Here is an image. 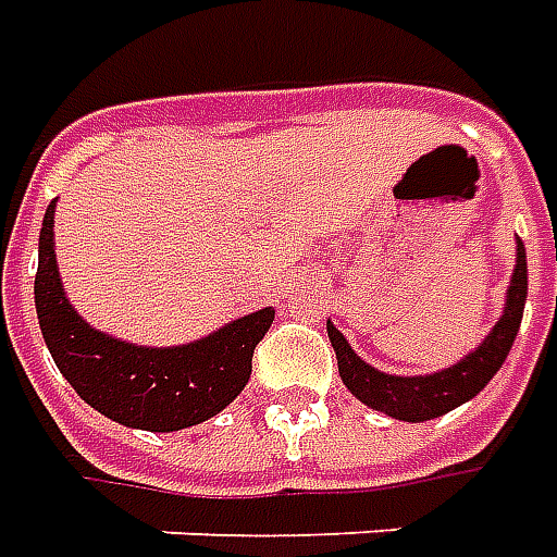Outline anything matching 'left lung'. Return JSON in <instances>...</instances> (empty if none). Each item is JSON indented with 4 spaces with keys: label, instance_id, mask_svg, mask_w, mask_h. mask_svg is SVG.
I'll return each instance as SVG.
<instances>
[{
    "label": "left lung",
    "instance_id": "1",
    "mask_svg": "<svg viewBox=\"0 0 557 557\" xmlns=\"http://www.w3.org/2000/svg\"><path fill=\"white\" fill-rule=\"evenodd\" d=\"M524 297H528V260H524L522 239H516V267H512L500 318L471 354H465L449 369L432 374H389L374 369L372 362L357 357V350L350 348L348 338L335 330V323L326 321V335L335 348L342 384L348 386L362 405H369L372 411L386 413L393 420L423 423V420L444 417L453 408L471 401L498 374L512 342H516V333H519Z\"/></svg>",
    "mask_w": 557,
    "mask_h": 557
}]
</instances>
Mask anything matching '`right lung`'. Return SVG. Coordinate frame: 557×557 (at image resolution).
<instances>
[{
  "instance_id": "add662e5",
  "label": "right lung",
  "mask_w": 557,
  "mask_h": 557,
  "mask_svg": "<svg viewBox=\"0 0 557 557\" xmlns=\"http://www.w3.org/2000/svg\"><path fill=\"white\" fill-rule=\"evenodd\" d=\"M57 200L38 236L35 311L45 345L74 393L108 420L144 432H180L207 423L246 389L251 357L275 309L251 311L197 342L149 348L96 330L71 306L53 243Z\"/></svg>"
}]
</instances>
